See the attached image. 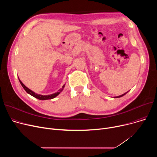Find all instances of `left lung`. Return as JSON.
Listing matches in <instances>:
<instances>
[{"label":"left lung","mask_w":157,"mask_h":157,"mask_svg":"<svg viewBox=\"0 0 157 157\" xmlns=\"http://www.w3.org/2000/svg\"><path fill=\"white\" fill-rule=\"evenodd\" d=\"M127 92H126V93H125V94H122V95H120V96H117V97H115L114 98H119V97H123V95H125Z\"/></svg>","instance_id":"8db88e82"}]
</instances>
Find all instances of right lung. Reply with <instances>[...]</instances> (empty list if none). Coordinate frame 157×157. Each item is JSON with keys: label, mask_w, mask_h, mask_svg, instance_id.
Returning a JSON list of instances; mask_svg holds the SVG:
<instances>
[{"label": "right lung", "mask_w": 157, "mask_h": 157, "mask_svg": "<svg viewBox=\"0 0 157 157\" xmlns=\"http://www.w3.org/2000/svg\"><path fill=\"white\" fill-rule=\"evenodd\" d=\"M19 81H20V84L21 85V86H23V88H24V90H25V91L27 92V94H29L31 95L32 96H33V97H35V98H38V99L41 100V101L48 100V99H52V98H53L56 97V96H58V95H59L61 93V92H62V90H63V88L65 87V84H64V85H63V86H62V88L60 89V90H59V91H58V92H56V93H55V94H50V95H40V94H37L35 93L34 92L32 91L31 90H30L29 88H28L25 85L22 83V82L20 81V79H19Z\"/></svg>", "instance_id": "right-lung-1"}]
</instances>
